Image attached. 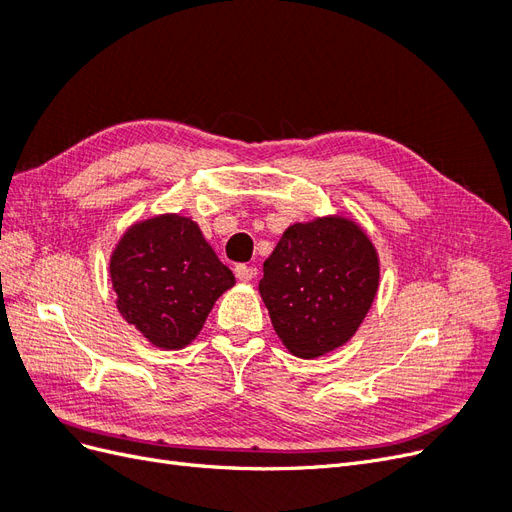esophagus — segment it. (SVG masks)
Wrapping results in <instances>:
<instances>
[{"instance_id": "34e87169", "label": "esophagus", "mask_w": 512, "mask_h": 512, "mask_svg": "<svg viewBox=\"0 0 512 512\" xmlns=\"http://www.w3.org/2000/svg\"><path fill=\"white\" fill-rule=\"evenodd\" d=\"M235 275H237L239 282H252L254 269L247 267V265H235Z\"/></svg>"}]
</instances>
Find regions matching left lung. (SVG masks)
Listing matches in <instances>:
<instances>
[{"mask_svg": "<svg viewBox=\"0 0 512 512\" xmlns=\"http://www.w3.org/2000/svg\"><path fill=\"white\" fill-rule=\"evenodd\" d=\"M378 280V254L365 232L333 215L290 226L265 260L258 290L282 344L316 359L356 333Z\"/></svg>", "mask_w": 512, "mask_h": 512, "instance_id": "obj_1", "label": "left lung"}]
</instances>
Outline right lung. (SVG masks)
<instances>
[{
  "label": "right lung",
  "mask_w": 512,
  "mask_h": 512,
  "mask_svg": "<svg viewBox=\"0 0 512 512\" xmlns=\"http://www.w3.org/2000/svg\"><path fill=\"white\" fill-rule=\"evenodd\" d=\"M121 316L160 348H183L203 329L213 303L235 284L203 232L181 215L130 228L111 258Z\"/></svg>",
  "instance_id": "right-lung-1"
}]
</instances>
